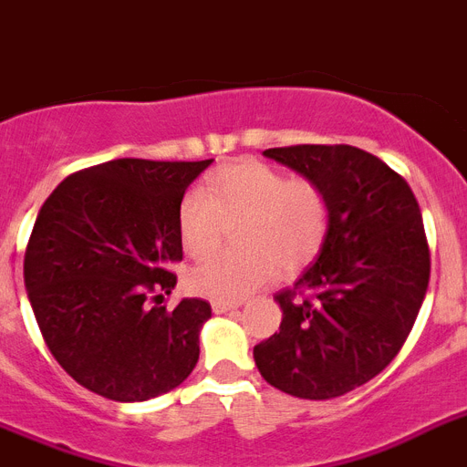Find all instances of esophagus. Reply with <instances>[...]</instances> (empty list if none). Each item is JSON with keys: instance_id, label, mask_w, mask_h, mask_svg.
<instances>
[{"instance_id": "34e87169", "label": "esophagus", "mask_w": 467, "mask_h": 467, "mask_svg": "<svg viewBox=\"0 0 467 467\" xmlns=\"http://www.w3.org/2000/svg\"><path fill=\"white\" fill-rule=\"evenodd\" d=\"M211 306H213L215 313H227V311H234L240 304H234V301H213Z\"/></svg>"}]
</instances>
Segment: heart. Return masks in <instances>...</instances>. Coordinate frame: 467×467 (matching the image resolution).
Masks as SVG:
<instances>
[{"instance_id":"b5f03b06","label":"heart","mask_w":467,"mask_h":467,"mask_svg":"<svg viewBox=\"0 0 467 467\" xmlns=\"http://www.w3.org/2000/svg\"><path fill=\"white\" fill-rule=\"evenodd\" d=\"M244 252L218 254L190 273V289L215 301H240L268 285L277 268L299 270L323 249L330 202L318 182L289 178L261 161L221 168L203 190L187 192L178 209V234L192 258L223 244L237 225Z\"/></svg>"}]
</instances>
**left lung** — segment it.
<instances>
[{
	"mask_svg": "<svg viewBox=\"0 0 467 467\" xmlns=\"http://www.w3.org/2000/svg\"><path fill=\"white\" fill-rule=\"evenodd\" d=\"M323 187L330 227L316 264L275 294L280 332L254 347L268 385L299 399L342 397L389 366L430 282V246L409 182L351 144L264 151Z\"/></svg>",
	"mask_w": 467,
	"mask_h": 467,
	"instance_id": "left-lung-1",
	"label": "left lung"
}]
</instances>
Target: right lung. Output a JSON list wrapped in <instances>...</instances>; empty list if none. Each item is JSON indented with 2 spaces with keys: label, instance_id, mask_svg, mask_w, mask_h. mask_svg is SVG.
I'll use <instances>...</instances> for the list:
<instances>
[{
  "label": "right lung",
  "instance_id": "add662e5",
  "mask_svg": "<svg viewBox=\"0 0 467 467\" xmlns=\"http://www.w3.org/2000/svg\"><path fill=\"white\" fill-rule=\"evenodd\" d=\"M206 161L116 159L85 168L42 203L23 277L45 344L85 389L147 401L185 382L211 304L161 306L182 261L178 209Z\"/></svg>",
  "mask_w": 467,
  "mask_h": 467
}]
</instances>
